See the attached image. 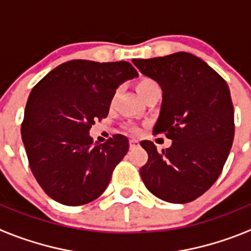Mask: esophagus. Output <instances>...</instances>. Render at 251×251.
Segmentation results:
<instances>
[{"instance_id": "obj_1", "label": "esophagus", "mask_w": 251, "mask_h": 251, "mask_svg": "<svg viewBox=\"0 0 251 251\" xmlns=\"http://www.w3.org/2000/svg\"><path fill=\"white\" fill-rule=\"evenodd\" d=\"M129 146H130V147H138V146H139V141H138V139H129Z\"/></svg>"}]
</instances>
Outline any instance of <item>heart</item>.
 Masks as SVG:
<instances>
[{
	"label": "heart",
	"instance_id": "heart-1",
	"mask_svg": "<svg viewBox=\"0 0 251 251\" xmlns=\"http://www.w3.org/2000/svg\"><path fill=\"white\" fill-rule=\"evenodd\" d=\"M156 85L157 84L154 83L152 79H147V77H145V79H141V80L136 84V90L139 94V97H141V95L145 94L148 89H151L152 86H156Z\"/></svg>",
	"mask_w": 251,
	"mask_h": 251
}]
</instances>
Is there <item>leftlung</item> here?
Returning a JSON list of instances; mask_svg holds the SVG:
<instances>
[{
    "label": "left lung",
    "instance_id": "8db88e82",
    "mask_svg": "<svg viewBox=\"0 0 251 251\" xmlns=\"http://www.w3.org/2000/svg\"><path fill=\"white\" fill-rule=\"evenodd\" d=\"M132 61L161 86L153 133H165L172 141L162 152L153 142H141L148 153L139 170L143 183L167 202L194 201L219 178L231 150L235 126L229 86L202 59L188 52Z\"/></svg>",
    "mask_w": 251,
    "mask_h": 251
}]
</instances>
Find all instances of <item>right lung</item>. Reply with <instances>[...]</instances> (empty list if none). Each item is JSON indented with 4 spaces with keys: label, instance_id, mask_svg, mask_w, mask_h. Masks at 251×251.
<instances>
[{
    "label": "right lung",
    "instance_id": "1",
    "mask_svg": "<svg viewBox=\"0 0 251 251\" xmlns=\"http://www.w3.org/2000/svg\"><path fill=\"white\" fill-rule=\"evenodd\" d=\"M138 76L127 61L72 60L56 66L32 88L21 136L30 168L49 197L68 206L98 199L127 154V137L103 145L89 130L105 118L115 90Z\"/></svg>",
    "mask_w": 251,
    "mask_h": 251
}]
</instances>
